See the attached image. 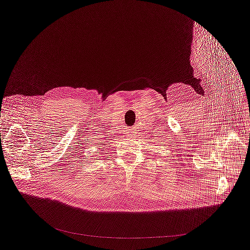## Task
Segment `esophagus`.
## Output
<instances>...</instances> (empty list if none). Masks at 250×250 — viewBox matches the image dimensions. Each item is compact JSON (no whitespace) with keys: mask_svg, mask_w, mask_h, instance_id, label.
<instances>
[{"mask_svg":"<svg viewBox=\"0 0 250 250\" xmlns=\"http://www.w3.org/2000/svg\"><path fill=\"white\" fill-rule=\"evenodd\" d=\"M129 132H132V131H129Z\"/></svg>","mask_w":250,"mask_h":250,"instance_id":"34e87169","label":"esophagus"}]
</instances>
